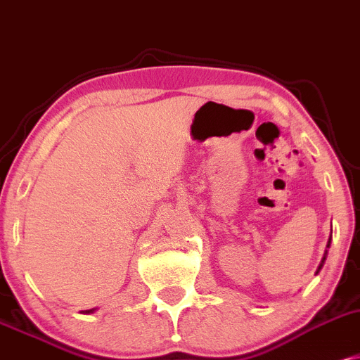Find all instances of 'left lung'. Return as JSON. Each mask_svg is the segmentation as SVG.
Segmentation results:
<instances>
[{
  "label": "left lung",
  "instance_id": "obj_1",
  "mask_svg": "<svg viewBox=\"0 0 360 360\" xmlns=\"http://www.w3.org/2000/svg\"><path fill=\"white\" fill-rule=\"evenodd\" d=\"M330 240H332V234H330V239H328V243H327V248H330ZM325 259H327V251H325V255H323V257H322V263H320L319 269H316V273H319L320 269H322V266H323V263H325Z\"/></svg>",
  "mask_w": 360,
  "mask_h": 360
}]
</instances>
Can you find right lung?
Listing matches in <instances>:
<instances>
[{
    "instance_id": "right-lung-1",
    "label": "right lung",
    "mask_w": 360,
    "mask_h": 360,
    "mask_svg": "<svg viewBox=\"0 0 360 360\" xmlns=\"http://www.w3.org/2000/svg\"><path fill=\"white\" fill-rule=\"evenodd\" d=\"M92 311H94V310H86L84 314H92Z\"/></svg>"
}]
</instances>
